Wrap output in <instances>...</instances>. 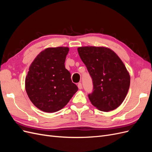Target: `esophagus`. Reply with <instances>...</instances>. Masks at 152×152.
Returning a JSON list of instances; mask_svg holds the SVG:
<instances>
[{
	"instance_id": "34e87169",
	"label": "esophagus",
	"mask_w": 152,
	"mask_h": 152,
	"mask_svg": "<svg viewBox=\"0 0 152 152\" xmlns=\"http://www.w3.org/2000/svg\"><path fill=\"white\" fill-rule=\"evenodd\" d=\"M78 88L79 89H82V85L81 83H79L78 84Z\"/></svg>"
}]
</instances>
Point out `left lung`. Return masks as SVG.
<instances>
[{"instance_id":"obj_1","label":"left lung","mask_w":152,"mask_h":152,"mask_svg":"<svg viewBox=\"0 0 152 152\" xmlns=\"http://www.w3.org/2000/svg\"><path fill=\"white\" fill-rule=\"evenodd\" d=\"M93 80L91 103L103 112L116 109L124 102L130 86V75L117 54L104 47L77 49Z\"/></svg>"}]
</instances>
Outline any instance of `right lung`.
<instances>
[{
  "label": "right lung",
  "instance_id": "1",
  "mask_svg": "<svg viewBox=\"0 0 152 152\" xmlns=\"http://www.w3.org/2000/svg\"><path fill=\"white\" fill-rule=\"evenodd\" d=\"M67 47L49 48L40 52L29 68L25 89L31 102L44 112H56L78 90L65 66Z\"/></svg>",
  "mask_w": 152,
  "mask_h": 152
}]
</instances>
